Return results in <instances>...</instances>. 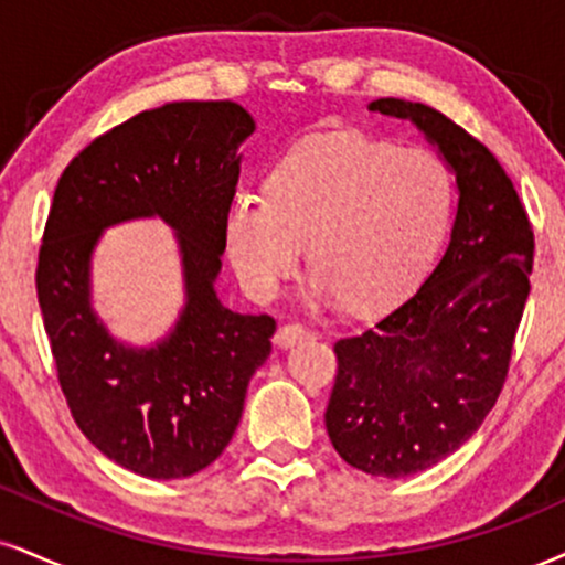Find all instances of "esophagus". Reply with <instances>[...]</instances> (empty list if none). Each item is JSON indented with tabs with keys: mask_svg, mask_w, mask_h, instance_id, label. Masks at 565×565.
<instances>
[{
	"mask_svg": "<svg viewBox=\"0 0 565 565\" xmlns=\"http://www.w3.org/2000/svg\"><path fill=\"white\" fill-rule=\"evenodd\" d=\"M305 334H308V329H305L302 323L291 321V323H281V326H278L274 339H276L278 348H289V344L300 342V339H302Z\"/></svg>",
	"mask_w": 565,
	"mask_h": 565,
	"instance_id": "obj_1",
	"label": "esophagus"
}]
</instances>
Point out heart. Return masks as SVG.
Returning <instances> with one entry per match:
<instances>
[{
    "label": "heart",
    "mask_w": 565,
    "mask_h": 565,
    "mask_svg": "<svg viewBox=\"0 0 565 565\" xmlns=\"http://www.w3.org/2000/svg\"><path fill=\"white\" fill-rule=\"evenodd\" d=\"M450 213L452 175L431 149L312 134L270 168L265 194L231 200L226 249L244 289L274 300L308 242L318 300L376 312L416 287Z\"/></svg>",
    "instance_id": "heart-1"
}]
</instances>
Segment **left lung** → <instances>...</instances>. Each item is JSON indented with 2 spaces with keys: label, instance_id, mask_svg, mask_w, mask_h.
<instances>
[{
  "label": "left lung",
  "instance_id": "8db88e82",
  "mask_svg": "<svg viewBox=\"0 0 565 565\" xmlns=\"http://www.w3.org/2000/svg\"><path fill=\"white\" fill-rule=\"evenodd\" d=\"M369 107L411 118L460 192L450 244L426 281L334 344L331 445L358 471L399 479L458 450L498 403L532 289L534 231L513 181L466 128L420 102L384 97Z\"/></svg>",
  "mask_w": 565,
  "mask_h": 565
}]
</instances>
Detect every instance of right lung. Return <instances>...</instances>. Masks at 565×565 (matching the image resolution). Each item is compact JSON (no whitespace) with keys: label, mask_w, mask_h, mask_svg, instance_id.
Listing matches in <instances>:
<instances>
[{"label":"right lung","mask_w":565,"mask_h":565,"mask_svg":"<svg viewBox=\"0 0 565 565\" xmlns=\"http://www.w3.org/2000/svg\"><path fill=\"white\" fill-rule=\"evenodd\" d=\"M255 120L236 102H173L134 115L67 162L46 217L36 295L76 426L147 479H183L226 450L276 321L223 308L213 281L226 249L236 149ZM160 214L180 234L188 308L152 351L118 345L87 308V260L102 227Z\"/></svg>","instance_id":"add662e5"}]
</instances>
